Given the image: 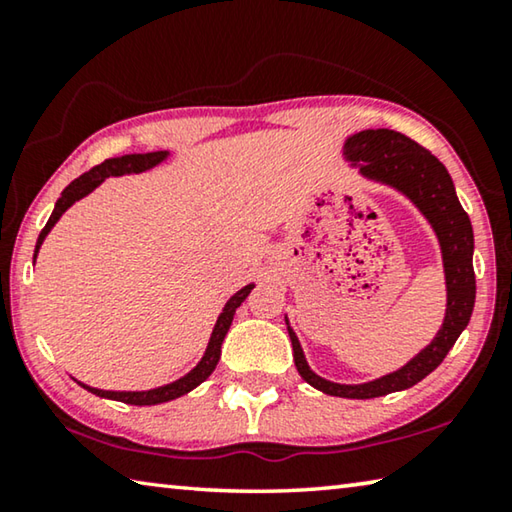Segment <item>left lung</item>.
<instances>
[{"label":"left lung","mask_w":512,"mask_h":512,"mask_svg":"<svg viewBox=\"0 0 512 512\" xmlns=\"http://www.w3.org/2000/svg\"><path fill=\"white\" fill-rule=\"evenodd\" d=\"M343 158L350 162V167L359 169V176L395 189L418 207V212L427 219L438 239L445 271V318L431 343L406 361L402 368L388 372L384 377L363 381V384H336V381L316 375L309 368L289 318H284L293 345V361H296L300 377L309 386L325 395L370 400V397L406 391L422 381L443 363L447 352L454 348L456 339L470 323L476 298L472 266L474 232L445 164L427 149H422L418 142H413L411 137L391 131V128H368V131H359L345 140Z\"/></svg>","instance_id":"left-lung-1"}]
</instances>
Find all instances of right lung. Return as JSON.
<instances>
[{
	"label": "right lung",
	"mask_w": 512,
	"mask_h": 512,
	"mask_svg": "<svg viewBox=\"0 0 512 512\" xmlns=\"http://www.w3.org/2000/svg\"><path fill=\"white\" fill-rule=\"evenodd\" d=\"M169 158V151H151V153H128V155H119V158H108L106 162L97 164V167L90 169L88 173H83L76 180H72L65 189L60 198L56 201L54 212H51L49 221L45 228H42L40 237H38V244H36V253H33V264H36V257L40 253V246L45 237L51 232V228L58 223L60 216H63L69 207H72L76 201H81L83 196H88L90 192H94L103 180L110 178V176H126V173H142V171H149L153 167H158L164 160ZM255 284L250 282L246 284L244 289H239L235 296H232L228 302H225L223 311L216 318V325L212 329V336H210V343H207L205 354L201 357V361L196 363V366L183 375L176 381H171V384H164L158 388H151V391H101V388H92L88 384H79L85 388V391H90L99 397H106V400H115V402H126V404H133V406H153V404H162V402H171L176 400V397H183L189 391H194L196 386H201L203 381L212 375L216 363L221 359V345L225 334H228V329L232 325V318H235V311L248 298V293L253 291Z\"/></svg>",
	"instance_id": "obj_1"
}]
</instances>
